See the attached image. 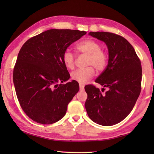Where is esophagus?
Wrapping results in <instances>:
<instances>
[{
  "label": "esophagus",
  "instance_id": "obj_1",
  "mask_svg": "<svg viewBox=\"0 0 154 154\" xmlns=\"http://www.w3.org/2000/svg\"><path fill=\"white\" fill-rule=\"evenodd\" d=\"M79 88H80V91H83L84 90V85L80 84L79 85Z\"/></svg>",
  "mask_w": 154,
  "mask_h": 154
}]
</instances>
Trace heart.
<instances>
[{
	"instance_id": "heart-1",
	"label": "heart",
	"mask_w": 154,
	"mask_h": 154,
	"mask_svg": "<svg viewBox=\"0 0 154 154\" xmlns=\"http://www.w3.org/2000/svg\"><path fill=\"white\" fill-rule=\"evenodd\" d=\"M101 45L96 40L88 39L81 42L77 45V50L82 54L88 55L87 65H91L97 71H101L106 67L108 56L106 52L100 50ZM65 66L68 69H73L75 66V55L69 50L64 51L62 56ZM94 75L93 67L79 69L71 73V79L80 84H85Z\"/></svg>"
}]
</instances>
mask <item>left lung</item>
<instances>
[{"label":"left lung","mask_w":154,"mask_h":154,"mask_svg":"<svg viewBox=\"0 0 154 154\" xmlns=\"http://www.w3.org/2000/svg\"><path fill=\"white\" fill-rule=\"evenodd\" d=\"M89 35L103 41L107 46L108 65L95 82L108 90L102 94L93 85L85 87L87 93L85 106L94 122L112 126L128 115L140 95L141 62L132 45L120 35L106 32H91Z\"/></svg>","instance_id":"8db88e82"}]
</instances>
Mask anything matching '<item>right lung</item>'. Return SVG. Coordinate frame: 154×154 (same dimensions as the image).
Here are the masks:
<instances>
[{"mask_svg": "<svg viewBox=\"0 0 154 154\" xmlns=\"http://www.w3.org/2000/svg\"><path fill=\"white\" fill-rule=\"evenodd\" d=\"M86 33L50 29L22 45L14 68L13 82L22 110L35 122L53 124L66 114L79 85L73 80L62 84L70 78L62 56L71 44Z\"/></svg>", "mask_w": 154, "mask_h": 154, "instance_id": "right-lung-1", "label": "right lung"}]
</instances>
